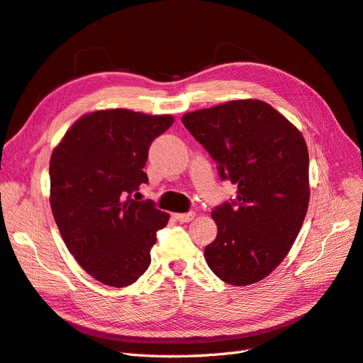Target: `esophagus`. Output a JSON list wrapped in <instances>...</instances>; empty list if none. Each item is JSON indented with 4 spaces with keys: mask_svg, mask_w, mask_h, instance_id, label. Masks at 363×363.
<instances>
[{
    "mask_svg": "<svg viewBox=\"0 0 363 363\" xmlns=\"http://www.w3.org/2000/svg\"><path fill=\"white\" fill-rule=\"evenodd\" d=\"M194 216H195L194 212H188V213H174V218L177 219L179 223H189V221H192Z\"/></svg>",
    "mask_w": 363,
    "mask_h": 363,
    "instance_id": "esophagus-1",
    "label": "esophagus"
}]
</instances>
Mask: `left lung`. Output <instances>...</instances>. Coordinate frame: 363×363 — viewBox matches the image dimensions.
<instances>
[{
	"instance_id": "8db88e82",
	"label": "left lung",
	"mask_w": 363,
	"mask_h": 363,
	"mask_svg": "<svg viewBox=\"0 0 363 363\" xmlns=\"http://www.w3.org/2000/svg\"><path fill=\"white\" fill-rule=\"evenodd\" d=\"M183 125L216 162L236 196L213 208L218 235L204 248L225 283L247 286L276 269L300 233L309 206L304 138L276 108L238 100L186 113Z\"/></svg>"
}]
</instances>
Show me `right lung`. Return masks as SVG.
<instances>
[{
  "instance_id": "1",
  "label": "right lung",
  "mask_w": 363,
  "mask_h": 363,
  "mask_svg": "<svg viewBox=\"0 0 363 363\" xmlns=\"http://www.w3.org/2000/svg\"><path fill=\"white\" fill-rule=\"evenodd\" d=\"M174 123L127 108L82 116L51 155V211L79 265L107 286L135 283L169 215L131 194L148 183V150Z\"/></svg>"
}]
</instances>
